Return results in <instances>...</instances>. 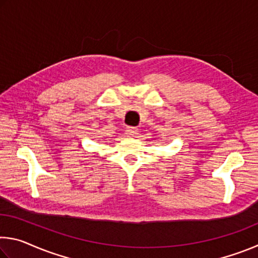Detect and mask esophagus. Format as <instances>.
Segmentation results:
<instances>
[{"mask_svg":"<svg viewBox=\"0 0 258 258\" xmlns=\"http://www.w3.org/2000/svg\"><path fill=\"white\" fill-rule=\"evenodd\" d=\"M125 132H126V134H127V137H135V135L138 134L139 130L137 127H127Z\"/></svg>","mask_w":258,"mask_h":258,"instance_id":"34e87169","label":"esophagus"}]
</instances>
